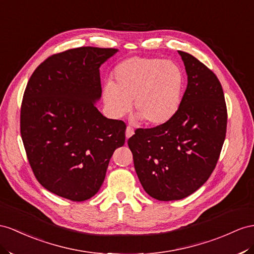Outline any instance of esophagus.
I'll return each instance as SVG.
<instances>
[{"label": "esophagus", "instance_id": "obj_1", "mask_svg": "<svg viewBox=\"0 0 254 254\" xmlns=\"http://www.w3.org/2000/svg\"><path fill=\"white\" fill-rule=\"evenodd\" d=\"M134 134V128L132 127H129V126H127V131H126V136H127V138H129L131 137V136Z\"/></svg>", "mask_w": 254, "mask_h": 254}]
</instances>
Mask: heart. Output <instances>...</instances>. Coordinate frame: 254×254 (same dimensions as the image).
<instances>
[{
	"label": "heart",
	"instance_id": "1",
	"mask_svg": "<svg viewBox=\"0 0 254 254\" xmlns=\"http://www.w3.org/2000/svg\"><path fill=\"white\" fill-rule=\"evenodd\" d=\"M184 75L176 63L160 58L134 57L114 70V83L103 89L108 113L120 118L132 108L149 126L170 120L183 99Z\"/></svg>",
	"mask_w": 254,
	"mask_h": 254
}]
</instances>
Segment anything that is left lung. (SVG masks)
I'll return each mask as SVG.
<instances>
[{"label":"left lung","mask_w":254,"mask_h":254,"mask_svg":"<svg viewBox=\"0 0 254 254\" xmlns=\"http://www.w3.org/2000/svg\"><path fill=\"white\" fill-rule=\"evenodd\" d=\"M188 86L172 118L136 128L127 145L144 190L158 200L189 196L210 177L226 134L227 110L216 74L192 55L178 51Z\"/></svg>","instance_id":"left-lung-1"}]
</instances>
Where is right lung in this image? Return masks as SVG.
<instances>
[{
  "label": "right lung",
  "mask_w": 254,
  "mask_h": 254,
  "mask_svg": "<svg viewBox=\"0 0 254 254\" xmlns=\"http://www.w3.org/2000/svg\"><path fill=\"white\" fill-rule=\"evenodd\" d=\"M117 51L89 46L50 56L24 90L20 133L30 166L45 189L69 200L97 193L114 151L125 145L126 123L94 105L100 66Z\"/></svg>",
  "instance_id": "obj_1"
}]
</instances>
